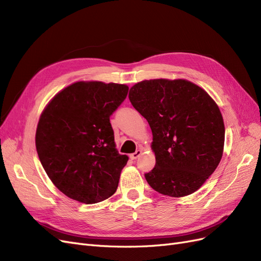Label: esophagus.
<instances>
[{
    "label": "esophagus",
    "instance_id": "obj_1",
    "mask_svg": "<svg viewBox=\"0 0 261 261\" xmlns=\"http://www.w3.org/2000/svg\"><path fill=\"white\" fill-rule=\"evenodd\" d=\"M141 152H143V150H141V149H138V150H136L135 152L132 153V154L129 155V158H130L132 160H136L137 158H138V156L141 154Z\"/></svg>",
    "mask_w": 261,
    "mask_h": 261
}]
</instances>
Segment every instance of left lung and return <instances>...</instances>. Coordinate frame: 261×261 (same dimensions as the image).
<instances>
[{"instance_id": "obj_1", "label": "left lung", "mask_w": 261, "mask_h": 261, "mask_svg": "<svg viewBox=\"0 0 261 261\" xmlns=\"http://www.w3.org/2000/svg\"><path fill=\"white\" fill-rule=\"evenodd\" d=\"M128 98L152 132L155 165L145 174L148 184L171 197L195 193L223 154L225 128L215 100L191 82L163 78L134 85Z\"/></svg>"}]
</instances>
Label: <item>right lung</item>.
<instances>
[{
  "mask_svg": "<svg viewBox=\"0 0 261 261\" xmlns=\"http://www.w3.org/2000/svg\"><path fill=\"white\" fill-rule=\"evenodd\" d=\"M128 87L77 82L61 90L41 113L36 132L39 159L52 183L87 204L111 197L128 156L115 148L110 116Z\"/></svg>",
  "mask_w": 261,
  "mask_h": 261,
  "instance_id": "right-lung-1",
  "label": "right lung"
}]
</instances>
